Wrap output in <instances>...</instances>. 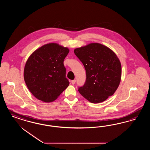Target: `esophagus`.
<instances>
[{
  "mask_svg": "<svg viewBox=\"0 0 150 150\" xmlns=\"http://www.w3.org/2000/svg\"><path fill=\"white\" fill-rule=\"evenodd\" d=\"M75 82H76V80H73L71 81V83L73 84V85H74L75 83Z\"/></svg>",
  "mask_w": 150,
  "mask_h": 150,
  "instance_id": "obj_1",
  "label": "esophagus"
}]
</instances>
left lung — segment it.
<instances>
[{
  "instance_id": "1",
  "label": "left lung",
  "mask_w": 150,
  "mask_h": 150,
  "mask_svg": "<svg viewBox=\"0 0 150 150\" xmlns=\"http://www.w3.org/2000/svg\"><path fill=\"white\" fill-rule=\"evenodd\" d=\"M74 52L86 73L85 83L78 90L80 93L92 103L102 102L113 95L122 77V65L116 54L98 43L75 48Z\"/></svg>"
}]
</instances>
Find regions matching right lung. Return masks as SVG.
Returning a JSON list of instances; mask_svg holds the SVG:
<instances>
[{"label": "right lung", "instance_id": "right-lung-1", "mask_svg": "<svg viewBox=\"0 0 150 150\" xmlns=\"http://www.w3.org/2000/svg\"><path fill=\"white\" fill-rule=\"evenodd\" d=\"M68 47L56 43L41 46L30 55L23 77L28 89L38 100L50 103L57 100L69 85L64 60Z\"/></svg>", "mask_w": 150, "mask_h": 150}]
</instances>
